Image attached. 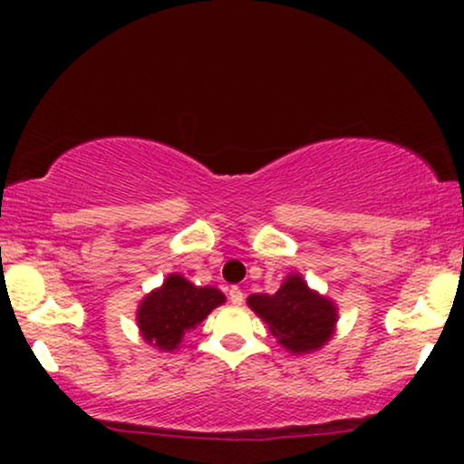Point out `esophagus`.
<instances>
[{"mask_svg":"<svg viewBox=\"0 0 464 464\" xmlns=\"http://www.w3.org/2000/svg\"><path fill=\"white\" fill-rule=\"evenodd\" d=\"M228 299H231L233 305H242V301H244V292L239 290V287L233 285L231 290H228Z\"/></svg>","mask_w":464,"mask_h":464,"instance_id":"1","label":"esophagus"}]
</instances>
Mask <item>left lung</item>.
Listing matches in <instances>:
<instances>
[{
    "label": "left lung",
    "instance_id": "8db88e82",
    "mask_svg": "<svg viewBox=\"0 0 464 464\" xmlns=\"http://www.w3.org/2000/svg\"><path fill=\"white\" fill-rule=\"evenodd\" d=\"M248 305L264 318L276 343L292 353L321 349L334 332V303L312 292L299 275L287 276L275 295H250Z\"/></svg>",
    "mask_w": 464,
    "mask_h": 464
}]
</instances>
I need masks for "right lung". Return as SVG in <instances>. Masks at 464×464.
Returning <instances> with one entry per match:
<instances>
[{
  "label": "right lung",
  "instance_id": "obj_1",
  "mask_svg": "<svg viewBox=\"0 0 464 464\" xmlns=\"http://www.w3.org/2000/svg\"><path fill=\"white\" fill-rule=\"evenodd\" d=\"M220 303H225V295L216 287H196L180 275H169L159 290L141 301L137 323L152 347L172 351Z\"/></svg>",
  "mask_w": 464,
  "mask_h": 464
}]
</instances>
